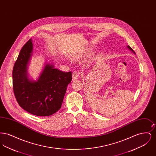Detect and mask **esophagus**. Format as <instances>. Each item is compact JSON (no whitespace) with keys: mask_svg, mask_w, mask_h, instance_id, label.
Returning <instances> with one entry per match:
<instances>
[{"mask_svg":"<svg viewBox=\"0 0 156 156\" xmlns=\"http://www.w3.org/2000/svg\"><path fill=\"white\" fill-rule=\"evenodd\" d=\"M79 76V74L77 72H74L73 74V80L75 81V80H76L78 79Z\"/></svg>","mask_w":156,"mask_h":156,"instance_id":"1","label":"esophagus"}]
</instances>
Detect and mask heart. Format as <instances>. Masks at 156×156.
Instances as JSON below:
<instances>
[{"label": "heart", "mask_w": 156, "mask_h": 156, "mask_svg": "<svg viewBox=\"0 0 156 156\" xmlns=\"http://www.w3.org/2000/svg\"><path fill=\"white\" fill-rule=\"evenodd\" d=\"M73 57H74V58H76V56H73Z\"/></svg>", "instance_id": "obj_1"}]
</instances>
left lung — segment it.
<instances>
[{
    "label": "left lung",
    "mask_w": 156,
    "mask_h": 156,
    "mask_svg": "<svg viewBox=\"0 0 156 156\" xmlns=\"http://www.w3.org/2000/svg\"><path fill=\"white\" fill-rule=\"evenodd\" d=\"M127 48L129 50H130L132 52H133L134 54H136V53H135V52L133 50V49H132V48H131V47H130L129 45H127Z\"/></svg>",
    "instance_id": "1"
}]
</instances>
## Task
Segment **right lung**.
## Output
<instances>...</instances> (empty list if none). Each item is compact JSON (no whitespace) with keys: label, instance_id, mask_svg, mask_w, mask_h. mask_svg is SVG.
<instances>
[{"label":"right lung","instance_id":"add662e5","mask_svg":"<svg viewBox=\"0 0 156 156\" xmlns=\"http://www.w3.org/2000/svg\"><path fill=\"white\" fill-rule=\"evenodd\" d=\"M33 50L30 39L23 47L13 67V91L23 109L38 116H48L61 108L73 74L45 63L37 80L30 79L27 71Z\"/></svg>","mask_w":156,"mask_h":156}]
</instances>
